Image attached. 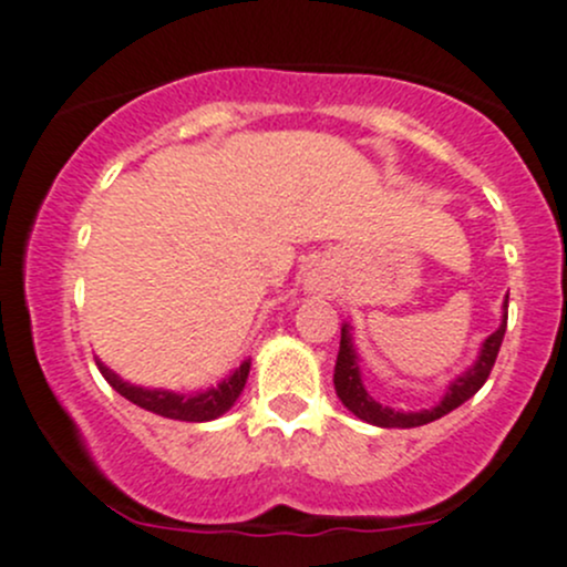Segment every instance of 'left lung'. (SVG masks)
<instances>
[{"mask_svg": "<svg viewBox=\"0 0 567 567\" xmlns=\"http://www.w3.org/2000/svg\"><path fill=\"white\" fill-rule=\"evenodd\" d=\"M504 308H507V302H504ZM504 330H507V313H504V322L498 324L496 333L487 336L485 344H482L480 361H476L463 378H457L455 383L450 385L446 396L433 408V411L400 413V411H391V408H383L380 402H374L372 396L367 394V389H363L361 383V372H358L355 350H352L350 333H347V328H341V344H339V358H336V374H333L336 394H339V400L344 402L347 411H352L358 419H363V422L369 424H378V427H400V430L422 427V424L435 422V419L446 416L450 411L461 408L463 402L472 400L476 391L485 385L487 374H491L493 363H496Z\"/></svg>", "mask_w": 567, "mask_h": 567, "instance_id": "obj_1", "label": "left lung"}]
</instances>
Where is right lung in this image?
Here are the masks:
<instances>
[{"mask_svg":"<svg viewBox=\"0 0 567 567\" xmlns=\"http://www.w3.org/2000/svg\"><path fill=\"white\" fill-rule=\"evenodd\" d=\"M99 372L104 374L106 383L117 391L121 396H126L134 405L145 408L151 413H159L165 419H178V422H212V419L223 416L228 408L237 402V396L243 394L245 380H248L250 361H245L237 372L228 380H223L217 389L204 391V394H173V391H151L140 389V385L123 383L115 372L104 367L101 361H95Z\"/></svg>","mask_w":567,"mask_h":567,"instance_id":"1","label":"right lung"}]
</instances>
